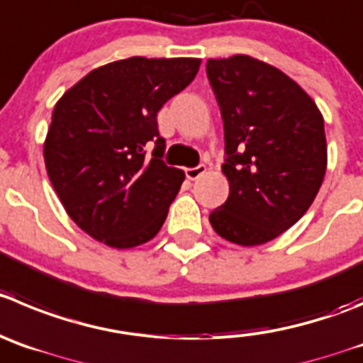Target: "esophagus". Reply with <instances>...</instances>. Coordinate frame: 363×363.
Listing matches in <instances>:
<instances>
[{
	"mask_svg": "<svg viewBox=\"0 0 363 363\" xmlns=\"http://www.w3.org/2000/svg\"><path fill=\"white\" fill-rule=\"evenodd\" d=\"M206 164H199L195 166V168H186V177L189 179V181H197L199 177H202V175L206 174Z\"/></svg>",
	"mask_w": 363,
	"mask_h": 363,
	"instance_id": "1",
	"label": "esophagus"
}]
</instances>
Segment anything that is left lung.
<instances>
[{"label":"left lung","instance_id":"left-lung-1","mask_svg":"<svg viewBox=\"0 0 363 363\" xmlns=\"http://www.w3.org/2000/svg\"><path fill=\"white\" fill-rule=\"evenodd\" d=\"M223 121L229 197L211 211L216 235L262 245L313 202L328 164L324 118L303 87L249 55L206 64Z\"/></svg>","mask_w":363,"mask_h":363}]
</instances>
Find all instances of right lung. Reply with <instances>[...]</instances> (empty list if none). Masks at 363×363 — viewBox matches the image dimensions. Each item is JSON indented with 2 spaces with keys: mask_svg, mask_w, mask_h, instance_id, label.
Instances as JSON below:
<instances>
[{
  "mask_svg": "<svg viewBox=\"0 0 363 363\" xmlns=\"http://www.w3.org/2000/svg\"><path fill=\"white\" fill-rule=\"evenodd\" d=\"M199 66L188 57H130L93 69L57 101L46 172L71 220L98 242L130 249L162 228L184 172L161 159L157 113Z\"/></svg>",
  "mask_w": 363,
  "mask_h": 363,
  "instance_id": "1",
  "label": "right lung"
}]
</instances>
